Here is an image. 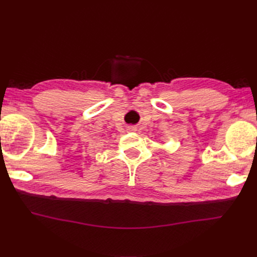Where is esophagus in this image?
Returning <instances> with one entry per match:
<instances>
[{
    "label": "esophagus",
    "mask_w": 257,
    "mask_h": 257,
    "mask_svg": "<svg viewBox=\"0 0 257 257\" xmlns=\"http://www.w3.org/2000/svg\"><path fill=\"white\" fill-rule=\"evenodd\" d=\"M128 130H130V131H132V132H134V131H136V127H134V126H130V127H128Z\"/></svg>",
    "instance_id": "obj_1"
}]
</instances>
